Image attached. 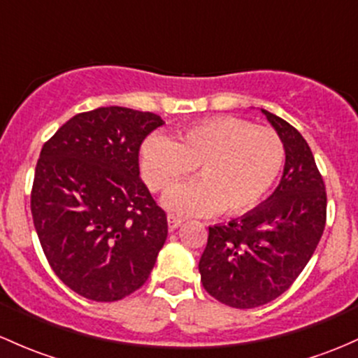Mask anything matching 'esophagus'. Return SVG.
<instances>
[{
	"label": "esophagus",
	"instance_id": "1",
	"mask_svg": "<svg viewBox=\"0 0 358 358\" xmlns=\"http://www.w3.org/2000/svg\"><path fill=\"white\" fill-rule=\"evenodd\" d=\"M182 223H183V220L180 216H175V214H168V228L169 229H176Z\"/></svg>",
	"mask_w": 358,
	"mask_h": 358
}]
</instances>
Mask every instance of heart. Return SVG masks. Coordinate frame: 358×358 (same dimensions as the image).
I'll return each mask as SVG.
<instances>
[{
  "label": "heart",
  "mask_w": 358,
  "mask_h": 358,
  "mask_svg": "<svg viewBox=\"0 0 358 358\" xmlns=\"http://www.w3.org/2000/svg\"><path fill=\"white\" fill-rule=\"evenodd\" d=\"M285 163V145L268 127L231 116L206 120L169 141L152 135L141 164L152 192H164L197 168L199 178L168 192L164 208L178 216H208L217 209L243 214L268 195Z\"/></svg>",
  "instance_id": "1"
}]
</instances>
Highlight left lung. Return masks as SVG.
<instances>
[{"label":"left lung","instance_id":"obj_1","mask_svg":"<svg viewBox=\"0 0 358 358\" xmlns=\"http://www.w3.org/2000/svg\"><path fill=\"white\" fill-rule=\"evenodd\" d=\"M262 113L287 154L280 185L238 220L209 227L199 261L206 292L235 308L264 306L287 292L326 227V187L306 138L280 116Z\"/></svg>","mask_w":358,"mask_h":358}]
</instances>
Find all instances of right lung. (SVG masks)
Returning <instances> with one entry per match:
<instances>
[{"instance_id": "1", "label": "right lung", "mask_w": 358, "mask_h": 358, "mask_svg": "<svg viewBox=\"0 0 358 358\" xmlns=\"http://www.w3.org/2000/svg\"><path fill=\"white\" fill-rule=\"evenodd\" d=\"M161 116L122 106L78 113L41 149L30 210L56 276L78 295L116 302L148 281L166 213L141 180L138 150Z\"/></svg>"}]
</instances>
